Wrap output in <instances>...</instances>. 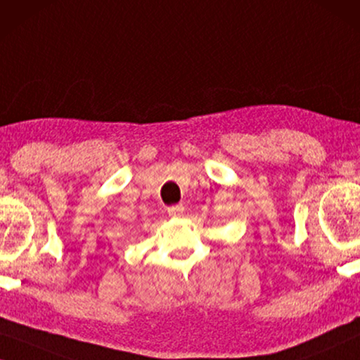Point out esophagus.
Segmentation results:
<instances>
[{
  "label": "esophagus",
  "instance_id": "esophagus-1",
  "mask_svg": "<svg viewBox=\"0 0 360 360\" xmlns=\"http://www.w3.org/2000/svg\"><path fill=\"white\" fill-rule=\"evenodd\" d=\"M168 214H169L171 217H181L182 214H184V205L178 204V205H171V207H168Z\"/></svg>",
  "mask_w": 360,
  "mask_h": 360
}]
</instances>
